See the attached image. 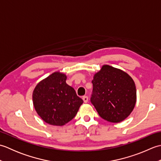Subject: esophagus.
<instances>
[{
	"mask_svg": "<svg viewBox=\"0 0 161 161\" xmlns=\"http://www.w3.org/2000/svg\"><path fill=\"white\" fill-rule=\"evenodd\" d=\"M82 99H83L84 103H87L88 101V97L87 96H84Z\"/></svg>",
	"mask_w": 161,
	"mask_h": 161,
	"instance_id": "obj_1",
	"label": "esophagus"
}]
</instances>
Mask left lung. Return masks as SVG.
<instances>
[{
	"label": "left lung",
	"instance_id": "8db88e82",
	"mask_svg": "<svg viewBox=\"0 0 161 161\" xmlns=\"http://www.w3.org/2000/svg\"><path fill=\"white\" fill-rule=\"evenodd\" d=\"M91 98L98 114L118 123L131 114L136 103V88L131 77L118 68L103 65L93 76Z\"/></svg>",
	"mask_w": 161,
	"mask_h": 161
}]
</instances>
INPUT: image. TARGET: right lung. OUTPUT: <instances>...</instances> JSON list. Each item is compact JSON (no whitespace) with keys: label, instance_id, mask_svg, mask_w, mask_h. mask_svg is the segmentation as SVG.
<instances>
[{"label":"right lung","instance_id":"1","mask_svg":"<svg viewBox=\"0 0 161 161\" xmlns=\"http://www.w3.org/2000/svg\"><path fill=\"white\" fill-rule=\"evenodd\" d=\"M67 76L54 72L36 84L32 93L35 110L44 122L63 126L73 119L83 100L66 82Z\"/></svg>","mask_w":161,"mask_h":161}]
</instances>
